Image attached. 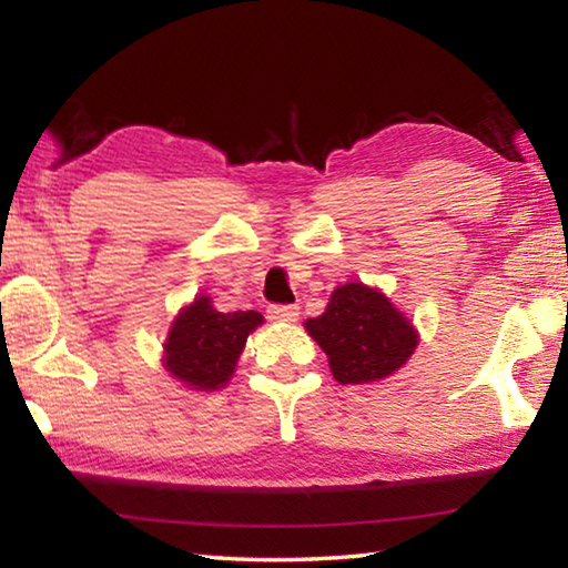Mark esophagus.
Wrapping results in <instances>:
<instances>
[{
  "label": "esophagus",
  "mask_w": 568,
  "mask_h": 568,
  "mask_svg": "<svg viewBox=\"0 0 568 568\" xmlns=\"http://www.w3.org/2000/svg\"><path fill=\"white\" fill-rule=\"evenodd\" d=\"M267 318L271 321H295L297 305H267Z\"/></svg>",
  "instance_id": "1"
}]
</instances>
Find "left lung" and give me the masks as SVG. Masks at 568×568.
Here are the masks:
<instances>
[{
	"label": "left lung",
	"instance_id": "obj_1",
	"mask_svg": "<svg viewBox=\"0 0 568 568\" xmlns=\"http://www.w3.org/2000/svg\"><path fill=\"white\" fill-rule=\"evenodd\" d=\"M307 333L328 355L333 378L358 386L390 376L416 351L418 335L383 293L348 283L333 291L318 318L305 323Z\"/></svg>",
	"mask_w": 568,
	"mask_h": 568
}]
</instances>
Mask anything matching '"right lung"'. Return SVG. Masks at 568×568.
<instances>
[{
  "label": "right lung",
  "mask_w": 568,
  "mask_h": 568,
  "mask_svg": "<svg viewBox=\"0 0 568 568\" xmlns=\"http://www.w3.org/2000/svg\"><path fill=\"white\" fill-rule=\"evenodd\" d=\"M261 323V313H220L210 305V297H197L172 323L165 368L195 390L223 388L233 376L247 335Z\"/></svg>",
  "instance_id": "right-lung-1"
}]
</instances>
